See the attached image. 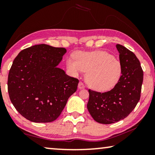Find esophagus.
Instances as JSON below:
<instances>
[{"label": "esophagus", "mask_w": 155, "mask_h": 155, "mask_svg": "<svg viewBox=\"0 0 155 155\" xmlns=\"http://www.w3.org/2000/svg\"><path fill=\"white\" fill-rule=\"evenodd\" d=\"M84 87H85V85H84L83 82H80L79 84H78V88H79V89H84Z\"/></svg>", "instance_id": "esophagus-1"}]
</instances>
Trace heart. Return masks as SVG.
I'll return each mask as SVG.
<instances>
[{"label":"heart","instance_id":"obj_1","mask_svg":"<svg viewBox=\"0 0 155 155\" xmlns=\"http://www.w3.org/2000/svg\"><path fill=\"white\" fill-rule=\"evenodd\" d=\"M66 66L74 75L87 72L86 80L95 90L104 92L117 84L122 75V65L113 55L104 51L78 52L68 57Z\"/></svg>","mask_w":155,"mask_h":155}]
</instances>
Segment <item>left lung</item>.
Returning <instances> with one entry per match:
<instances>
[{
    "label": "left lung",
    "mask_w": 155,
    "mask_h": 155,
    "mask_svg": "<svg viewBox=\"0 0 155 155\" xmlns=\"http://www.w3.org/2000/svg\"><path fill=\"white\" fill-rule=\"evenodd\" d=\"M122 65V75L117 84L105 92L89 90L87 109L97 122L111 124L126 118L140 99L143 71L135 54L116 44Z\"/></svg>",
    "instance_id": "1"
}]
</instances>
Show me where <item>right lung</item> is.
I'll return each instance as SVG.
<instances>
[{
  "label": "right lung",
  "mask_w": 155,
  "mask_h": 155,
  "mask_svg": "<svg viewBox=\"0 0 155 155\" xmlns=\"http://www.w3.org/2000/svg\"><path fill=\"white\" fill-rule=\"evenodd\" d=\"M66 49L39 44L27 48L14 59L8 78L10 99L23 117L35 123L54 121L79 80L57 67Z\"/></svg>",
  "instance_id": "add662e5"
}]
</instances>
